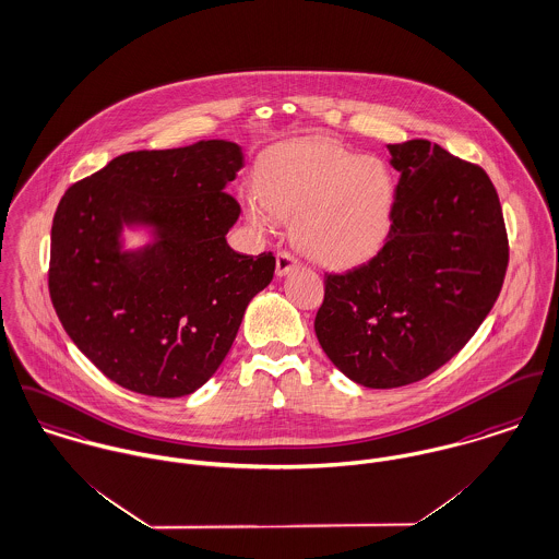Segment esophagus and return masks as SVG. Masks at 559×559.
<instances>
[{"label":"esophagus","mask_w":559,"mask_h":559,"mask_svg":"<svg viewBox=\"0 0 559 559\" xmlns=\"http://www.w3.org/2000/svg\"><path fill=\"white\" fill-rule=\"evenodd\" d=\"M299 266V260L288 252H277V260H275V273L277 277H284L288 275L293 269Z\"/></svg>","instance_id":"esophagus-1"}]
</instances>
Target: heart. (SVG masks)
I'll return each instance as SVG.
<instances>
[{"mask_svg":"<svg viewBox=\"0 0 559 559\" xmlns=\"http://www.w3.org/2000/svg\"><path fill=\"white\" fill-rule=\"evenodd\" d=\"M397 197L389 166L331 139L282 145L260 164L248 215L258 228L293 222V241L326 269H353L384 246Z\"/></svg>","mask_w":559,"mask_h":559,"instance_id":"b5f03b06","label":"heart"}]
</instances>
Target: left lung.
<instances>
[{
  "mask_svg": "<svg viewBox=\"0 0 559 559\" xmlns=\"http://www.w3.org/2000/svg\"><path fill=\"white\" fill-rule=\"evenodd\" d=\"M400 173L391 233L367 264L326 275L316 337L367 389L418 382L469 342L508 266L498 192L480 166L412 139L389 145Z\"/></svg>",
  "mask_w": 559,
  "mask_h": 559,
  "instance_id": "left-lung-1",
  "label": "left lung"
}]
</instances>
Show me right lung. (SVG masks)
I'll return each mask as SVG.
<instances>
[{
    "instance_id": "add662e5",
    "label": "right lung",
    "mask_w": 559,
    "mask_h": 559,
    "mask_svg": "<svg viewBox=\"0 0 559 559\" xmlns=\"http://www.w3.org/2000/svg\"><path fill=\"white\" fill-rule=\"evenodd\" d=\"M233 141L130 152L74 183L55 211L49 290L76 348L150 397L199 391L228 355L275 255L235 252L243 168ZM146 243L128 249L124 230Z\"/></svg>"
}]
</instances>
